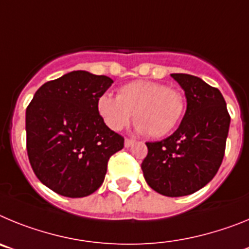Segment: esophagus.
<instances>
[{"label": "esophagus", "mask_w": 249, "mask_h": 249, "mask_svg": "<svg viewBox=\"0 0 249 249\" xmlns=\"http://www.w3.org/2000/svg\"><path fill=\"white\" fill-rule=\"evenodd\" d=\"M133 144H135V141L133 140H128V138H126V140H124V147H126V148L133 146Z\"/></svg>", "instance_id": "esophagus-1"}]
</instances>
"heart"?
Masks as SVG:
<instances>
[{"label":"heart","mask_w":249,"mask_h":249,"mask_svg":"<svg viewBox=\"0 0 249 249\" xmlns=\"http://www.w3.org/2000/svg\"><path fill=\"white\" fill-rule=\"evenodd\" d=\"M184 97L177 89L152 81H133L118 89L117 97L101 94L97 112L112 131H120L133 113L136 129L151 137H163L172 131L184 113Z\"/></svg>","instance_id":"obj_1"}]
</instances>
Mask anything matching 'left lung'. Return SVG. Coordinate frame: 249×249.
Segmentation results:
<instances>
[{"label":"left lung","instance_id":"8db88e82","mask_svg":"<svg viewBox=\"0 0 249 249\" xmlns=\"http://www.w3.org/2000/svg\"><path fill=\"white\" fill-rule=\"evenodd\" d=\"M171 77L186 94V113L173 135L147 142L148 153L141 167L152 190L182 197L203 188L218 172L231 117L219 89L191 74Z\"/></svg>","mask_w":249,"mask_h":249}]
</instances>
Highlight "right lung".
Listing matches in <instances>:
<instances>
[{
  "mask_svg": "<svg viewBox=\"0 0 249 249\" xmlns=\"http://www.w3.org/2000/svg\"><path fill=\"white\" fill-rule=\"evenodd\" d=\"M113 83L107 76L72 71L37 89L26 109L27 155L35 175L53 192L81 198L105 181L122 136L106 126L97 100Z\"/></svg>",
  "mask_w": 249,
  "mask_h": 249,
  "instance_id": "obj_1",
  "label": "right lung"
}]
</instances>
